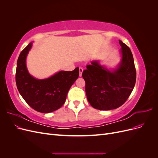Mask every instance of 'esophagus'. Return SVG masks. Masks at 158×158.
<instances>
[{
	"label": "esophagus",
	"instance_id": "obj_1",
	"mask_svg": "<svg viewBox=\"0 0 158 158\" xmlns=\"http://www.w3.org/2000/svg\"><path fill=\"white\" fill-rule=\"evenodd\" d=\"M79 72H80L79 76H82V72H83V69L82 67H80L79 68Z\"/></svg>",
	"mask_w": 158,
	"mask_h": 158
}]
</instances>
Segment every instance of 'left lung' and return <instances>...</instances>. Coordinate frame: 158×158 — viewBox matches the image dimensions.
Wrapping results in <instances>:
<instances>
[{
    "instance_id": "left-lung-1",
    "label": "left lung",
    "mask_w": 158,
    "mask_h": 158,
    "mask_svg": "<svg viewBox=\"0 0 158 158\" xmlns=\"http://www.w3.org/2000/svg\"><path fill=\"white\" fill-rule=\"evenodd\" d=\"M122 59L118 67L109 71L98 61L86 66L82 73L89 104L99 110L114 109L125 103L135 87L136 72L130 48L119 40Z\"/></svg>"
}]
</instances>
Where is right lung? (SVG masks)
<instances>
[{"instance_id":"right-lung-1","label":"right lung","mask_w":158,"mask_h":158,"mask_svg":"<svg viewBox=\"0 0 158 158\" xmlns=\"http://www.w3.org/2000/svg\"><path fill=\"white\" fill-rule=\"evenodd\" d=\"M31 46L30 43L19 55L16 71L17 88L26 102L35 111L44 113L55 111L64 103L69 89L78 78L79 68L60 71L46 79L33 78L26 64Z\"/></svg>"}]
</instances>
